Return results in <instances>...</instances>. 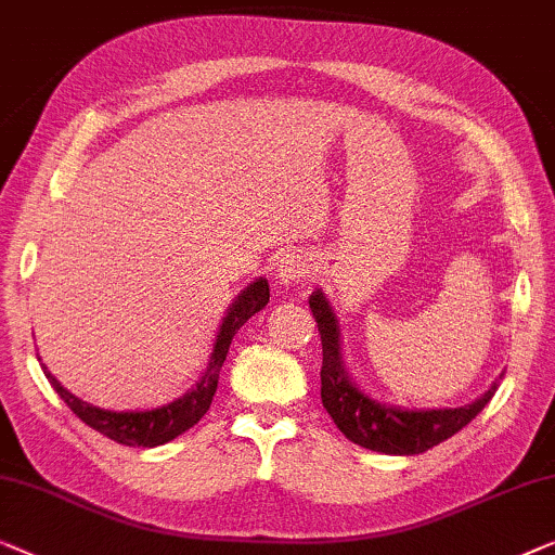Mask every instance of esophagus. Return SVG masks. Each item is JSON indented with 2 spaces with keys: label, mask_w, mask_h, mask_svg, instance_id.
Returning <instances> with one entry per match:
<instances>
[{
  "label": "esophagus",
  "mask_w": 555,
  "mask_h": 555,
  "mask_svg": "<svg viewBox=\"0 0 555 555\" xmlns=\"http://www.w3.org/2000/svg\"><path fill=\"white\" fill-rule=\"evenodd\" d=\"M309 274V259L304 254H284L276 263L279 284H299Z\"/></svg>",
  "instance_id": "obj_1"
}]
</instances>
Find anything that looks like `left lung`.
<instances>
[{
    "instance_id": "obj_1",
    "label": "left lung",
    "mask_w": 555,
    "mask_h": 555,
    "mask_svg": "<svg viewBox=\"0 0 555 555\" xmlns=\"http://www.w3.org/2000/svg\"><path fill=\"white\" fill-rule=\"evenodd\" d=\"M309 309L322 334V402L334 425L354 444L387 455H420L435 448L478 417L493 400L498 385L480 400L455 410H395L359 392L349 382L339 354V326L322 292H314Z\"/></svg>"
}]
</instances>
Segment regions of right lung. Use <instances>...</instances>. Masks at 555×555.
<instances>
[{"mask_svg":"<svg viewBox=\"0 0 555 555\" xmlns=\"http://www.w3.org/2000/svg\"><path fill=\"white\" fill-rule=\"evenodd\" d=\"M267 304H269V281L267 279L254 281V284L231 304L229 314L223 317L214 352H210L208 370L203 372L196 389H191L189 395H183L181 400L166 404V408L147 410V412L100 410V408H92L88 402L77 400L75 395H69L67 389L62 387L50 372H47V366H42L44 377L52 382L54 392L67 402V408L73 410L85 425H90L92 430H98L100 435L111 437V440L120 444H128V448H155V444H166L170 440H176L178 435H183L185 430H191V427L206 415L210 408V400H214L216 395L218 374H221L225 354H229L231 339L236 337L241 326H244L256 311L267 307Z\"/></svg>","mask_w":555,"mask_h":555,"instance_id":"obj_1","label":"right lung"}]
</instances>
